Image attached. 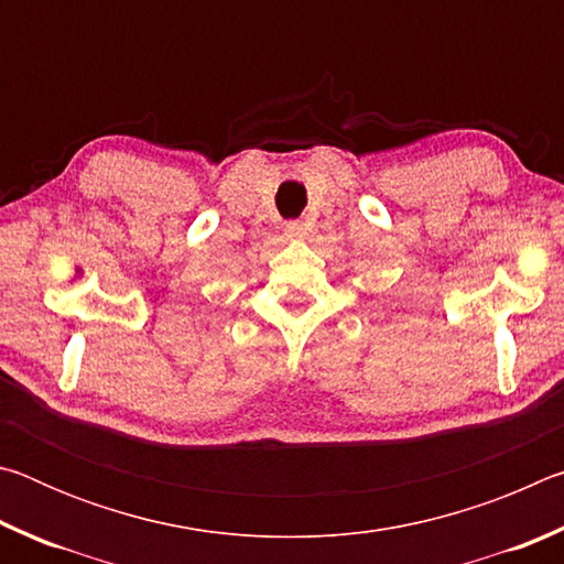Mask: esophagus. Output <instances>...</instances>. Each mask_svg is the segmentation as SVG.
Listing matches in <instances>:
<instances>
[{"label": "esophagus", "mask_w": 564, "mask_h": 564, "mask_svg": "<svg viewBox=\"0 0 564 564\" xmlns=\"http://www.w3.org/2000/svg\"><path fill=\"white\" fill-rule=\"evenodd\" d=\"M285 236H289L291 241H303V238L308 236V226L303 221H289L285 224Z\"/></svg>", "instance_id": "esophagus-1"}]
</instances>
